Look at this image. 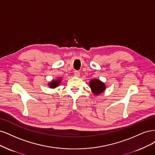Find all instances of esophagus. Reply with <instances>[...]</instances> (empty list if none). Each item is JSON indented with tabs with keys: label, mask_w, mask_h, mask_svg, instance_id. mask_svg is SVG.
<instances>
[{
	"label": "esophagus",
	"mask_w": 155,
	"mask_h": 155,
	"mask_svg": "<svg viewBox=\"0 0 155 155\" xmlns=\"http://www.w3.org/2000/svg\"><path fill=\"white\" fill-rule=\"evenodd\" d=\"M74 75L75 77H80V72L78 71H74Z\"/></svg>",
	"instance_id": "1"
}]
</instances>
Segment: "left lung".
<instances>
[{
	"label": "left lung",
	"instance_id": "obj_1",
	"mask_svg": "<svg viewBox=\"0 0 155 155\" xmlns=\"http://www.w3.org/2000/svg\"><path fill=\"white\" fill-rule=\"evenodd\" d=\"M89 87L94 95H99L106 89V85L98 79H93L89 82Z\"/></svg>",
	"mask_w": 155,
	"mask_h": 155
}]
</instances>
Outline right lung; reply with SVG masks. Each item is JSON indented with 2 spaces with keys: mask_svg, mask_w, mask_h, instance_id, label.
I'll list each match as a JSON object with an SVG mask.
<instances>
[{
  "mask_svg": "<svg viewBox=\"0 0 155 155\" xmlns=\"http://www.w3.org/2000/svg\"><path fill=\"white\" fill-rule=\"evenodd\" d=\"M61 78H59L57 80H53L51 82H49V86L51 88H55L57 86H58V85L61 84Z\"/></svg>",
  "mask_w": 155,
  "mask_h": 155,
  "instance_id": "obj_1",
  "label": "right lung"
}]
</instances>
